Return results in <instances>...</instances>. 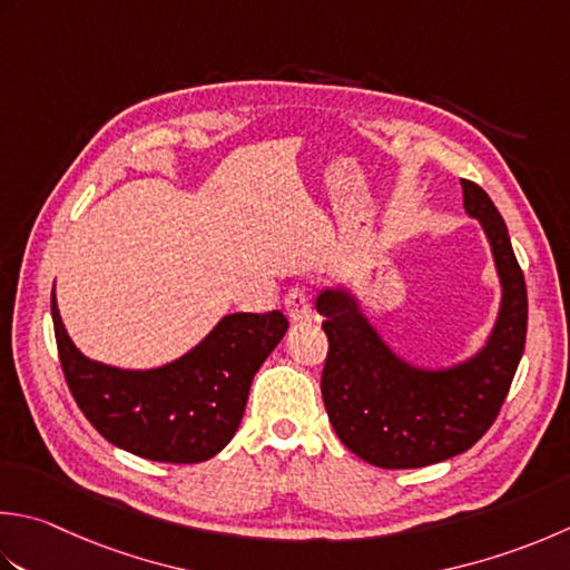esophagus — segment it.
I'll return each mask as SVG.
<instances>
[{
    "mask_svg": "<svg viewBox=\"0 0 570 570\" xmlns=\"http://www.w3.org/2000/svg\"><path fill=\"white\" fill-rule=\"evenodd\" d=\"M284 306H286V314L292 316L294 321L301 318H308L311 316V298L306 286H292L284 296Z\"/></svg>",
    "mask_w": 570,
    "mask_h": 570,
    "instance_id": "obj_1",
    "label": "esophagus"
}]
</instances>
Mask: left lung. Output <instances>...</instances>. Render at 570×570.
<instances>
[{"instance_id":"left-lung-1","label":"left lung","mask_w":570,"mask_h":570,"mask_svg":"<svg viewBox=\"0 0 570 570\" xmlns=\"http://www.w3.org/2000/svg\"><path fill=\"white\" fill-rule=\"evenodd\" d=\"M464 209L482 222L501 278L492 338L452 371H420L387 348L345 292H323L328 355L321 395L341 442L367 464L417 470L472 448L494 425L527 343V282L504 219L482 187L462 180Z\"/></svg>"}]
</instances>
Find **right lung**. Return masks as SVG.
Listing matches in <instances>:
<instances>
[{"label":"right lung","mask_w":570,"mask_h":570,"mask_svg":"<svg viewBox=\"0 0 570 570\" xmlns=\"http://www.w3.org/2000/svg\"><path fill=\"white\" fill-rule=\"evenodd\" d=\"M51 318L66 385L86 420L116 448L170 464L205 462L225 450L247 407L254 373L288 328L282 311L232 314L180 361L118 371L78 353L53 294Z\"/></svg>","instance_id":"1"}]
</instances>
